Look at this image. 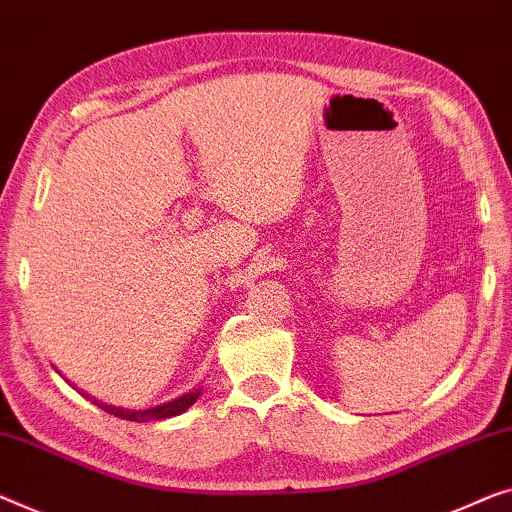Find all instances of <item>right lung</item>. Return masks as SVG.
I'll return each instance as SVG.
<instances>
[{
	"label": "right lung",
	"instance_id": "right-lung-1",
	"mask_svg": "<svg viewBox=\"0 0 512 512\" xmlns=\"http://www.w3.org/2000/svg\"><path fill=\"white\" fill-rule=\"evenodd\" d=\"M197 398H200V391L181 395V398H177V400L165 402V404H160V407H151V409H144V411H128V409L110 407V404H101V402H96V404L103 411H108L110 416L124 418V421H133V423H149V421H163V418H172V416L183 414V411H186L188 407H193Z\"/></svg>",
	"mask_w": 512,
	"mask_h": 512
}]
</instances>
